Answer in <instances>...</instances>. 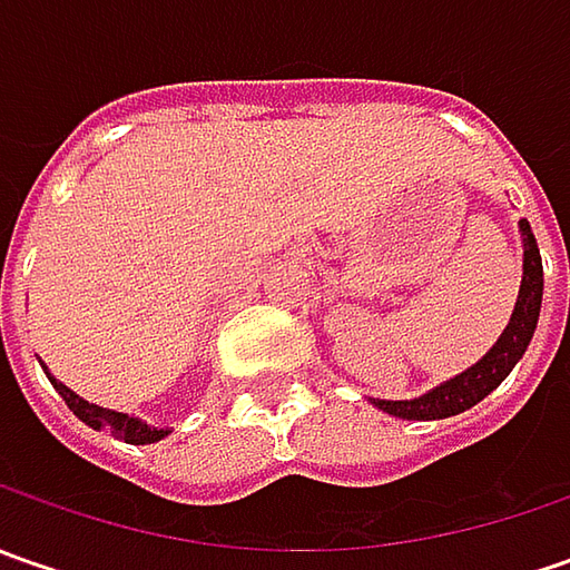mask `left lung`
<instances>
[{
	"mask_svg": "<svg viewBox=\"0 0 570 570\" xmlns=\"http://www.w3.org/2000/svg\"><path fill=\"white\" fill-rule=\"evenodd\" d=\"M517 228H520V237H523V278H520L514 314L508 320L504 333L472 367L460 371L450 381L431 386L422 396H415V400H371L386 415L409 419V422H434V419L460 415L475 403H482L494 386L514 371V364L523 358L527 345L537 333L539 307H542V259H539L537 237L530 230V222L520 218Z\"/></svg>",
	"mask_w": 570,
	"mask_h": 570,
	"instance_id": "left-lung-1",
	"label": "left lung"
}]
</instances>
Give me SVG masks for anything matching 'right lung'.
<instances>
[{
  "mask_svg": "<svg viewBox=\"0 0 570 570\" xmlns=\"http://www.w3.org/2000/svg\"><path fill=\"white\" fill-rule=\"evenodd\" d=\"M43 371H47V364H43ZM47 377L53 383L56 393L66 400V405L76 412L85 425L95 428V431H110L114 438H120L126 444H155V441H165L167 434H170V428L148 425L139 415H129V412H117V409H104V405L98 403H88L85 396H78L76 390H69L66 383L56 381L50 371H47Z\"/></svg>",
  "mask_w": 570,
  "mask_h": 570,
  "instance_id": "add662e5",
  "label": "right lung"
}]
</instances>
